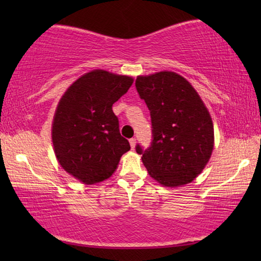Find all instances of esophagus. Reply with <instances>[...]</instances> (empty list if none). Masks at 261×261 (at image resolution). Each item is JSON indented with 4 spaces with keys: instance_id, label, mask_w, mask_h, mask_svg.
Returning a JSON list of instances; mask_svg holds the SVG:
<instances>
[{
    "instance_id": "1",
    "label": "esophagus",
    "mask_w": 261,
    "mask_h": 261,
    "mask_svg": "<svg viewBox=\"0 0 261 261\" xmlns=\"http://www.w3.org/2000/svg\"><path fill=\"white\" fill-rule=\"evenodd\" d=\"M129 141H130L131 148H135V146H136V138H131Z\"/></svg>"
}]
</instances>
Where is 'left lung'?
<instances>
[{"label": "left lung", "instance_id": "left-lung-1", "mask_svg": "<svg viewBox=\"0 0 261 261\" xmlns=\"http://www.w3.org/2000/svg\"><path fill=\"white\" fill-rule=\"evenodd\" d=\"M151 114L152 143L136 151L148 174L165 187L192 182L208 162L214 144L211 115L187 79L161 71L136 79Z\"/></svg>", "mask_w": 261, "mask_h": 261}]
</instances>
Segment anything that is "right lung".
<instances>
[{"instance_id":"add662e5","label":"right lung","mask_w":261,"mask_h":261,"mask_svg":"<svg viewBox=\"0 0 261 261\" xmlns=\"http://www.w3.org/2000/svg\"><path fill=\"white\" fill-rule=\"evenodd\" d=\"M134 83L127 76L94 70L77 79L57 106L51 138L63 169L85 184L107 179L130 149L113 105Z\"/></svg>"}]
</instances>
